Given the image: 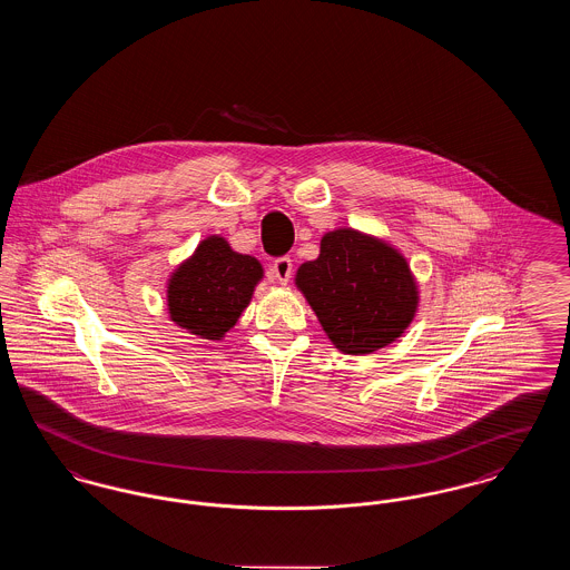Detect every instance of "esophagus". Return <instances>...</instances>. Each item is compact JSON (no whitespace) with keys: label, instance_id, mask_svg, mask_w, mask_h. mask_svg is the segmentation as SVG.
<instances>
[{"label":"esophagus","instance_id":"34e87169","mask_svg":"<svg viewBox=\"0 0 570 570\" xmlns=\"http://www.w3.org/2000/svg\"><path fill=\"white\" fill-rule=\"evenodd\" d=\"M272 273L279 284H286L291 279V275H293V261L288 256L275 258L272 265Z\"/></svg>","mask_w":570,"mask_h":570}]
</instances>
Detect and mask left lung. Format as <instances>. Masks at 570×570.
Segmentation results:
<instances>
[{"mask_svg":"<svg viewBox=\"0 0 570 570\" xmlns=\"http://www.w3.org/2000/svg\"><path fill=\"white\" fill-rule=\"evenodd\" d=\"M297 286L328 340L348 354L395 342L416 312V286L404 256L351 228L323 237L321 256L298 267Z\"/></svg>","mask_w":570,"mask_h":570,"instance_id":"obj_1","label":"left lung"}]
</instances>
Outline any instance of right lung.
Instances as JSON below:
<instances>
[{
  "instance_id": "add662e5",
  "label": "right lung",
  "mask_w": 570,
  "mask_h": 570,
  "mask_svg": "<svg viewBox=\"0 0 570 570\" xmlns=\"http://www.w3.org/2000/svg\"><path fill=\"white\" fill-rule=\"evenodd\" d=\"M263 267L256 258L209 237L168 284L170 318L203 340H219L247 307Z\"/></svg>"
}]
</instances>
